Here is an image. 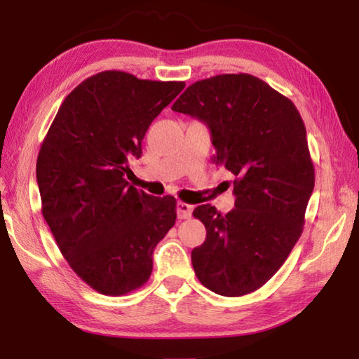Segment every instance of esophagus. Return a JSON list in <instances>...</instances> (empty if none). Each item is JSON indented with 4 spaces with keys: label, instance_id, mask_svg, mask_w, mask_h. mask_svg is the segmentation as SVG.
Here are the masks:
<instances>
[{
    "label": "esophagus",
    "instance_id": "34e87169",
    "mask_svg": "<svg viewBox=\"0 0 359 359\" xmlns=\"http://www.w3.org/2000/svg\"><path fill=\"white\" fill-rule=\"evenodd\" d=\"M191 212H193V205L182 201L177 203V217L180 220H188V218H191Z\"/></svg>",
    "mask_w": 359,
    "mask_h": 359
}]
</instances>
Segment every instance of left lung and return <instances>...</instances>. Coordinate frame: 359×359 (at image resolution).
I'll use <instances>...</instances> for the list:
<instances>
[{
  "instance_id": "obj_1",
  "label": "left lung",
  "mask_w": 359,
  "mask_h": 359,
  "mask_svg": "<svg viewBox=\"0 0 359 359\" xmlns=\"http://www.w3.org/2000/svg\"><path fill=\"white\" fill-rule=\"evenodd\" d=\"M172 111L203 120L215 165L236 175V208L193 210L208 236L193 248L198 280L217 294L253 293L280 269L301 238L315 169L293 101L245 72L191 83Z\"/></svg>"
}]
</instances>
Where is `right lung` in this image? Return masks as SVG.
I'll use <instances>...</instances> for the list:
<instances>
[{
	"label": "right lung",
	"instance_id": "1",
	"mask_svg": "<svg viewBox=\"0 0 359 359\" xmlns=\"http://www.w3.org/2000/svg\"><path fill=\"white\" fill-rule=\"evenodd\" d=\"M184 87L98 72L66 96L42 141V217L71 269L101 294L141 288L154 248L177 218L174 196H150L126 175L150 123Z\"/></svg>",
	"mask_w": 359,
	"mask_h": 359
}]
</instances>
